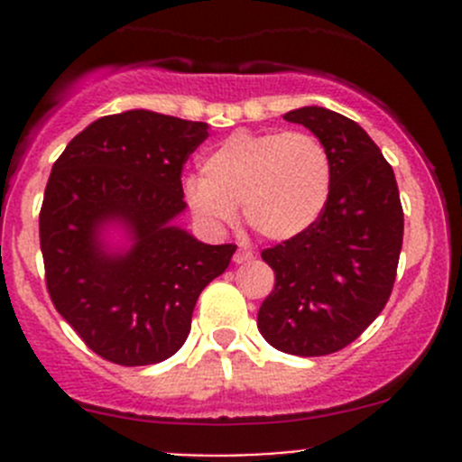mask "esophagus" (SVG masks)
<instances>
[{
  "label": "esophagus",
  "mask_w": 462,
  "mask_h": 462,
  "mask_svg": "<svg viewBox=\"0 0 462 462\" xmlns=\"http://www.w3.org/2000/svg\"><path fill=\"white\" fill-rule=\"evenodd\" d=\"M232 261H235L236 265H239V263H248V261H253V253H250V250H245V248H239L235 253V259H232Z\"/></svg>",
  "instance_id": "esophagus-1"
}]
</instances>
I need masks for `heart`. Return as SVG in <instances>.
Returning <instances> with one entry per match:
<instances>
[{
	"label": "heart",
	"instance_id": "1",
	"mask_svg": "<svg viewBox=\"0 0 462 462\" xmlns=\"http://www.w3.org/2000/svg\"><path fill=\"white\" fill-rule=\"evenodd\" d=\"M333 188L328 149L309 132H235L183 179L188 208L218 230L244 218L270 241H291L319 221Z\"/></svg>",
	"mask_w": 462,
	"mask_h": 462
}]
</instances>
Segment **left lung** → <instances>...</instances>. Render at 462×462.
Masks as SVG:
<instances>
[{
	"label": "left lung",
	"mask_w": 462,
	"mask_h": 462,
	"mask_svg": "<svg viewBox=\"0 0 462 462\" xmlns=\"http://www.w3.org/2000/svg\"><path fill=\"white\" fill-rule=\"evenodd\" d=\"M283 118L324 143L333 188L310 230L261 253L274 270V291L257 326L277 351L318 357L360 337L389 301L404 214L393 170L360 125L326 106H301Z\"/></svg>",
	"instance_id": "obj_1"
}]
</instances>
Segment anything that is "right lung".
<instances>
[{
    "label": "right lung",
    "instance_id": "1",
    "mask_svg": "<svg viewBox=\"0 0 462 462\" xmlns=\"http://www.w3.org/2000/svg\"><path fill=\"white\" fill-rule=\"evenodd\" d=\"M209 125L149 109L97 118L55 161L40 212V248L55 309L93 353L156 365L188 339L199 295L236 245L176 226L180 171Z\"/></svg>",
    "mask_w": 462,
    "mask_h": 462
}]
</instances>
